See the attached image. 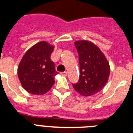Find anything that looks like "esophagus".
I'll return each mask as SVG.
<instances>
[{"instance_id": "obj_1", "label": "esophagus", "mask_w": 133, "mask_h": 133, "mask_svg": "<svg viewBox=\"0 0 133 133\" xmlns=\"http://www.w3.org/2000/svg\"><path fill=\"white\" fill-rule=\"evenodd\" d=\"M61 74L63 75V76H67V74H68V73H67V72H61Z\"/></svg>"}]
</instances>
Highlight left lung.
Segmentation results:
<instances>
[{"label":"left lung","mask_w":133,"mask_h":133,"mask_svg":"<svg viewBox=\"0 0 133 133\" xmlns=\"http://www.w3.org/2000/svg\"><path fill=\"white\" fill-rule=\"evenodd\" d=\"M78 54V81L72 83L74 89L84 96L96 94L104 87L110 74L109 64L98 47L86 40L74 42Z\"/></svg>","instance_id":"8db88e82"}]
</instances>
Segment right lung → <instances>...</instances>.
Listing matches in <instances>:
<instances>
[{
	"label": "right lung",
	"mask_w": 133,
	"mask_h": 133,
	"mask_svg": "<svg viewBox=\"0 0 133 133\" xmlns=\"http://www.w3.org/2000/svg\"><path fill=\"white\" fill-rule=\"evenodd\" d=\"M54 46L46 42L35 44L23 56L18 68L22 86L32 94L42 95L50 89L58 72L50 59Z\"/></svg>",
	"instance_id": "right-lung-1"
}]
</instances>
